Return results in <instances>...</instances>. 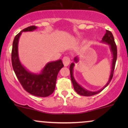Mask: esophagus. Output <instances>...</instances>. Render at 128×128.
I'll return each instance as SVG.
<instances>
[{"label": "esophagus", "instance_id": "esophagus-1", "mask_svg": "<svg viewBox=\"0 0 128 128\" xmlns=\"http://www.w3.org/2000/svg\"><path fill=\"white\" fill-rule=\"evenodd\" d=\"M62 62L64 66H68L70 62V58L68 56H64L62 59Z\"/></svg>", "mask_w": 128, "mask_h": 128}]
</instances>
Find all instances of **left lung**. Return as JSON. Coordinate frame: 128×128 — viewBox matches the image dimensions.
<instances>
[{"label": "left lung", "mask_w": 128, "mask_h": 128, "mask_svg": "<svg viewBox=\"0 0 128 128\" xmlns=\"http://www.w3.org/2000/svg\"><path fill=\"white\" fill-rule=\"evenodd\" d=\"M102 42H105V43H107L110 45V49H111V52H112V65H111V74H110V76L109 78V80L108 81V82L104 87H103L102 89L100 90L99 91H97V92H90V91L86 90L84 89L83 87H82L80 85H79L76 82L75 79L74 78V76H73V67L74 66V63L72 62L70 66V77H71V80L72 82L73 87H74V90L79 94L81 95V96H93V95L98 94L99 92H101L105 88L106 86L109 84L110 82H111V79H112L113 77V74H114V68H115L116 66V60H117V46H116V42H114V36H113L112 34L111 33V31L110 30H106V33H105V36H104V37L102 38ZM74 61L75 62H78V58L77 56H76L74 58Z\"/></svg>", "instance_id": "8db88e82"}]
</instances>
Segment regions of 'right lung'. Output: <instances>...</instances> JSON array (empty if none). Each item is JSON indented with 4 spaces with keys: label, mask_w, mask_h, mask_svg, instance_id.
Returning a JSON list of instances; mask_svg holds the SVG:
<instances>
[{
    "label": "right lung",
    "mask_w": 128,
    "mask_h": 128,
    "mask_svg": "<svg viewBox=\"0 0 128 128\" xmlns=\"http://www.w3.org/2000/svg\"><path fill=\"white\" fill-rule=\"evenodd\" d=\"M37 28L31 26L23 29L14 38L11 52V62L13 70L21 85L27 92L34 96L47 97L52 94L55 88L58 73L64 67L61 60L48 62L40 74L28 71L22 65L18 58V43L22 32L33 31Z\"/></svg>",
    "instance_id": "right-lung-1"
}]
</instances>
